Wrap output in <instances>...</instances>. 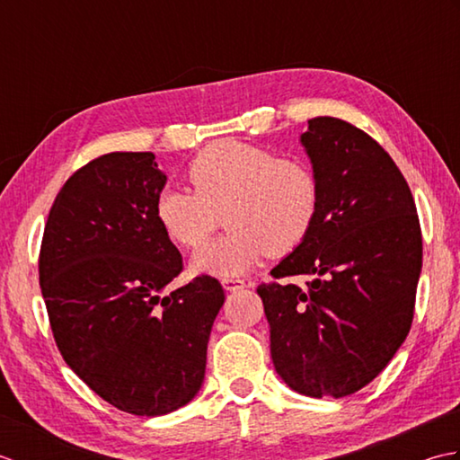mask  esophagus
I'll return each instance as SVG.
<instances>
[{
    "instance_id": "34e87169",
    "label": "esophagus",
    "mask_w": 460,
    "mask_h": 460,
    "mask_svg": "<svg viewBox=\"0 0 460 460\" xmlns=\"http://www.w3.org/2000/svg\"><path fill=\"white\" fill-rule=\"evenodd\" d=\"M221 285H223V288L225 290H241V288H245L247 287V282L245 280H241V279H223L221 280Z\"/></svg>"
}]
</instances>
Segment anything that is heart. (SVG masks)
Listing matches in <instances>:
<instances>
[{"label": "heart", "mask_w": 460, "mask_h": 460, "mask_svg": "<svg viewBox=\"0 0 460 460\" xmlns=\"http://www.w3.org/2000/svg\"><path fill=\"white\" fill-rule=\"evenodd\" d=\"M188 190H165L155 219L175 245L199 249L223 215L229 233L191 259V270L245 275L267 255L282 257L306 239L318 211V181L306 162L239 140H221L195 155Z\"/></svg>", "instance_id": "1"}]
</instances>
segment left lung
Listing matches in <instances>:
<instances>
[{
  "mask_svg": "<svg viewBox=\"0 0 460 460\" xmlns=\"http://www.w3.org/2000/svg\"><path fill=\"white\" fill-rule=\"evenodd\" d=\"M300 144L318 181L316 219L270 275L310 280L257 292L282 381L302 395L338 399L377 377L409 334L421 227L402 172L364 130L318 116Z\"/></svg>",
  "mask_w": 460,
  "mask_h": 460,
  "instance_id": "obj_1",
  "label": "left lung"
}]
</instances>
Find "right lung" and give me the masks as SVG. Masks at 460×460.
I'll return each instance as SVG.
<instances>
[{"label":"right lung","instance_id":"obj_1","mask_svg":"<svg viewBox=\"0 0 460 460\" xmlns=\"http://www.w3.org/2000/svg\"><path fill=\"white\" fill-rule=\"evenodd\" d=\"M165 173L152 152H112L66 180L45 225L39 282L66 366L120 411L160 417L205 377L225 302L208 275L162 296L181 255L155 219Z\"/></svg>","mask_w":460,"mask_h":460}]
</instances>
